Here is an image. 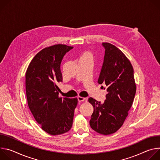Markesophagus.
<instances>
[{
    "label": "esophagus",
    "mask_w": 160,
    "mask_h": 160,
    "mask_svg": "<svg viewBox=\"0 0 160 160\" xmlns=\"http://www.w3.org/2000/svg\"><path fill=\"white\" fill-rule=\"evenodd\" d=\"M77 99H78V102H82V101H84L86 99V98H83V97H81V96L77 97Z\"/></svg>",
    "instance_id": "esophagus-1"
}]
</instances>
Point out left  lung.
<instances>
[{
    "instance_id": "left-lung-1",
    "label": "left lung",
    "mask_w": 160,
    "mask_h": 160,
    "mask_svg": "<svg viewBox=\"0 0 160 160\" xmlns=\"http://www.w3.org/2000/svg\"><path fill=\"white\" fill-rule=\"evenodd\" d=\"M104 62L98 78L107 88L103 103L92 98L88 102L94 107L90 126L102 135L116 132L128 116L136 92L133 67L125 55L116 46L104 42ZM105 89V88H104Z\"/></svg>"
}]
</instances>
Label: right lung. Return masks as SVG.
I'll list each match as a JSON object with an SVG mask.
<instances>
[{
  "label": "right lung",
  "instance_id": "add662e5",
  "mask_svg": "<svg viewBox=\"0 0 160 160\" xmlns=\"http://www.w3.org/2000/svg\"><path fill=\"white\" fill-rule=\"evenodd\" d=\"M73 48L56 44L43 49L33 58L25 75L28 107L42 130L52 135L71 129L78 103L77 98H59L57 85L62 81V59Z\"/></svg>",
  "mask_w": 160,
  "mask_h": 160
}]
</instances>
